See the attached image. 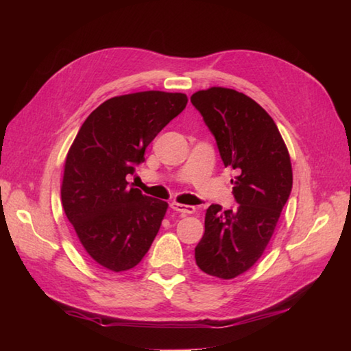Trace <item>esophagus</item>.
Masks as SVG:
<instances>
[{
  "mask_svg": "<svg viewBox=\"0 0 351 351\" xmlns=\"http://www.w3.org/2000/svg\"><path fill=\"white\" fill-rule=\"evenodd\" d=\"M171 209L175 212H180L181 215H192V213L197 212L195 206H189V204H180V203H171Z\"/></svg>",
  "mask_w": 351,
  "mask_h": 351,
  "instance_id": "esophagus-1",
  "label": "esophagus"
}]
</instances>
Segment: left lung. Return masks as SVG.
<instances>
[{"mask_svg":"<svg viewBox=\"0 0 351 351\" xmlns=\"http://www.w3.org/2000/svg\"><path fill=\"white\" fill-rule=\"evenodd\" d=\"M193 104L217 139L226 167L237 170L235 210L212 204L195 260L206 274L230 280L263 255L293 189L287 144L261 106L230 88L212 86L192 94Z\"/></svg>","mask_w":351,"mask_h":351,"instance_id":"8db88e82","label":"left lung"}]
</instances>
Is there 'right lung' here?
<instances>
[{
    "label": "right lung",
    "instance_id": "1",
    "mask_svg": "<svg viewBox=\"0 0 351 351\" xmlns=\"http://www.w3.org/2000/svg\"><path fill=\"white\" fill-rule=\"evenodd\" d=\"M182 93L141 91L99 105L77 133L64 161L62 204L85 252L111 272L134 268L169 209L130 187L156 134L186 108Z\"/></svg>",
    "mask_w": 351,
    "mask_h": 351
}]
</instances>
